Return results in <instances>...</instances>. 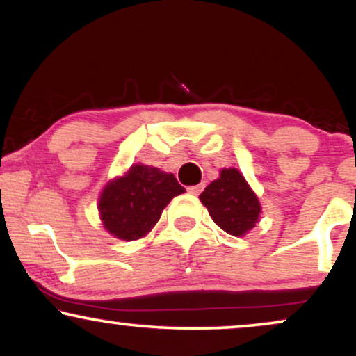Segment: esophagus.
Here are the masks:
<instances>
[{
	"instance_id": "esophagus-1",
	"label": "esophagus",
	"mask_w": 356,
	"mask_h": 356,
	"mask_svg": "<svg viewBox=\"0 0 356 356\" xmlns=\"http://www.w3.org/2000/svg\"><path fill=\"white\" fill-rule=\"evenodd\" d=\"M202 188H204V184H196V186H189L188 188V193L191 194V196H199V194H201V191H202Z\"/></svg>"
}]
</instances>
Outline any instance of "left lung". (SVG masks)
I'll return each instance as SVG.
<instances>
[{
  "label": "left lung",
  "instance_id": "obj_1",
  "mask_svg": "<svg viewBox=\"0 0 356 356\" xmlns=\"http://www.w3.org/2000/svg\"><path fill=\"white\" fill-rule=\"evenodd\" d=\"M199 199L212 220L233 236H245L259 222V199L236 168H222L220 177L204 189Z\"/></svg>",
  "mask_w": 356,
  "mask_h": 356
}]
</instances>
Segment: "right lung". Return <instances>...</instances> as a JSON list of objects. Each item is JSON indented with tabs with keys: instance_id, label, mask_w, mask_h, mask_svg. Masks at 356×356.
I'll return each instance as SVG.
<instances>
[{
	"instance_id": "add662e5",
	"label": "right lung",
	"mask_w": 356,
	"mask_h": 356,
	"mask_svg": "<svg viewBox=\"0 0 356 356\" xmlns=\"http://www.w3.org/2000/svg\"><path fill=\"white\" fill-rule=\"evenodd\" d=\"M184 188L173 173L136 163L121 177L110 179L99 197L102 225L124 241L144 238L155 227L175 196Z\"/></svg>"
}]
</instances>
